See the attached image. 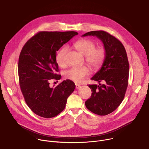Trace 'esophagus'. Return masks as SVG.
I'll return each mask as SVG.
<instances>
[{"instance_id":"34e87169","label":"esophagus","mask_w":149,"mask_h":149,"mask_svg":"<svg viewBox=\"0 0 149 149\" xmlns=\"http://www.w3.org/2000/svg\"><path fill=\"white\" fill-rule=\"evenodd\" d=\"M81 87V86L79 84H75V88L76 89H78Z\"/></svg>"}]
</instances>
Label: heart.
Returning a JSON list of instances; mask_svg holds the SVG:
<instances>
[{"instance_id": "obj_1", "label": "heart", "mask_w": 149, "mask_h": 149, "mask_svg": "<svg viewBox=\"0 0 149 149\" xmlns=\"http://www.w3.org/2000/svg\"><path fill=\"white\" fill-rule=\"evenodd\" d=\"M76 49L85 56L86 61L93 70H98L104 63L106 57V49L102 46L96 47L94 41L89 39L77 40L74 44ZM68 48L66 46L61 48L56 56V61L60 67H63L66 63V55ZM90 73V69L87 65L74 67L65 72L67 79L75 82H81Z\"/></svg>"}]
</instances>
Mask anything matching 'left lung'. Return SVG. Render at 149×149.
Instances as JSON below:
<instances>
[{"label":"left lung","instance_id":"1","mask_svg":"<svg viewBox=\"0 0 149 149\" xmlns=\"http://www.w3.org/2000/svg\"><path fill=\"white\" fill-rule=\"evenodd\" d=\"M90 35L101 40L106 49L102 67L91 79L104 84L88 85L92 94L85 104L93 113L105 116L116 110L124 98L129 82V63L124 47L116 37L104 31H91L82 36Z\"/></svg>","mask_w":149,"mask_h":149}]
</instances>
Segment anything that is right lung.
<instances>
[{
  "label": "right lung",
  "instance_id": "1",
  "mask_svg": "<svg viewBox=\"0 0 149 149\" xmlns=\"http://www.w3.org/2000/svg\"><path fill=\"white\" fill-rule=\"evenodd\" d=\"M78 32L41 31L30 38L23 47L18 62L19 85L25 101L36 115L52 118L65 107L68 97L75 85L67 79L54 88L51 79L59 80L61 75L56 61V51Z\"/></svg>",
  "mask_w": 149,
  "mask_h": 149
}]
</instances>
